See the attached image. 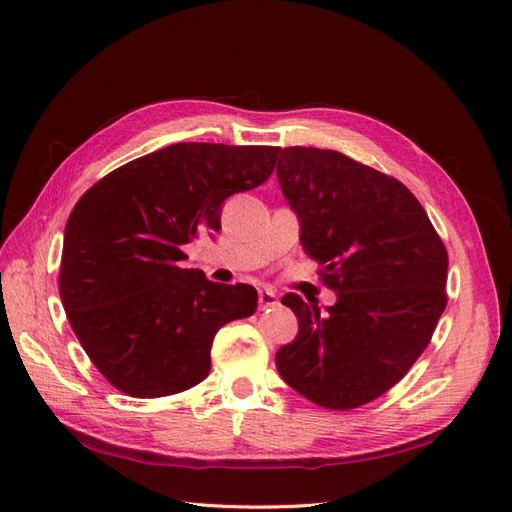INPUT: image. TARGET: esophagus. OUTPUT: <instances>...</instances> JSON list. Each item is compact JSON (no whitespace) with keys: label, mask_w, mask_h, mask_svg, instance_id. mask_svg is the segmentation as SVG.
I'll list each match as a JSON object with an SVG mask.
<instances>
[{"label":"esophagus","mask_w":512,"mask_h":512,"mask_svg":"<svg viewBox=\"0 0 512 512\" xmlns=\"http://www.w3.org/2000/svg\"><path fill=\"white\" fill-rule=\"evenodd\" d=\"M280 305V299H277V294L273 290H260L258 292V307L260 309H269V307H275Z\"/></svg>","instance_id":"34e87169"}]
</instances>
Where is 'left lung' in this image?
Segmentation results:
<instances>
[{
  "mask_svg": "<svg viewBox=\"0 0 512 512\" xmlns=\"http://www.w3.org/2000/svg\"><path fill=\"white\" fill-rule=\"evenodd\" d=\"M277 181L335 305L282 299L299 320L275 354L286 384L329 410L359 408L406 376L446 307L448 256L404 183L331 149L286 147Z\"/></svg>",
  "mask_w": 512,
  "mask_h": 512,
  "instance_id": "8db88e82",
  "label": "left lung"
}]
</instances>
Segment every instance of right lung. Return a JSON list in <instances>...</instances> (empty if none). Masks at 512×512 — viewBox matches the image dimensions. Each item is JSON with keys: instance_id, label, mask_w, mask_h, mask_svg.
Returning a JSON list of instances; mask_svg holds the SVG:
<instances>
[{"instance_id": "obj_1", "label": "right lung", "mask_w": 512, "mask_h": 512, "mask_svg": "<svg viewBox=\"0 0 512 512\" xmlns=\"http://www.w3.org/2000/svg\"><path fill=\"white\" fill-rule=\"evenodd\" d=\"M280 147L177 143L108 173L74 205L59 294L100 374L130 397H166L209 376L213 337L256 312L247 284L181 269V247L220 230L232 194L273 173Z\"/></svg>"}]
</instances>
